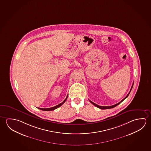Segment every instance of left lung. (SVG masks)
Masks as SVG:
<instances>
[{"mask_svg": "<svg viewBox=\"0 0 151 151\" xmlns=\"http://www.w3.org/2000/svg\"><path fill=\"white\" fill-rule=\"evenodd\" d=\"M133 84L134 83H133V85H132V87H131V90H130V91L129 92V94H127V95L126 96L124 99H122V100L121 101H120V102H119V103H117V104H115V105H112V106H99V105H97V104H96L95 103H93V102H92V101H90V100H89V101L91 103H92V104H93L94 105H95V106L97 107H98V108H99V109H112V108H114V107H115L116 106H117L118 105H119V104H120L121 103H122V101H123L124 100V99H125L126 98H127V97H128V96H129V93H130V92H131V90H132V87H133Z\"/></svg>", "mask_w": 151, "mask_h": 151, "instance_id": "8db88e82", "label": "left lung"}]
</instances>
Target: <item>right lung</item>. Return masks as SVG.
Returning a JSON list of instances; mask_svg holds the SVG:
<instances>
[{
  "label": "right lung",
  "instance_id": "obj_1",
  "mask_svg": "<svg viewBox=\"0 0 151 151\" xmlns=\"http://www.w3.org/2000/svg\"><path fill=\"white\" fill-rule=\"evenodd\" d=\"M67 97H68V96H67V97L66 98V99H65L64 101H63L61 103H60V104H58V105H57L56 106H55L50 107V108H47V109H42V108H38V109H40V110H42V111H53V110H54L55 109L58 108L61 105H62L63 104H64L65 102V101H66V100L67 99Z\"/></svg>",
  "mask_w": 151,
  "mask_h": 151
}]
</instances>
